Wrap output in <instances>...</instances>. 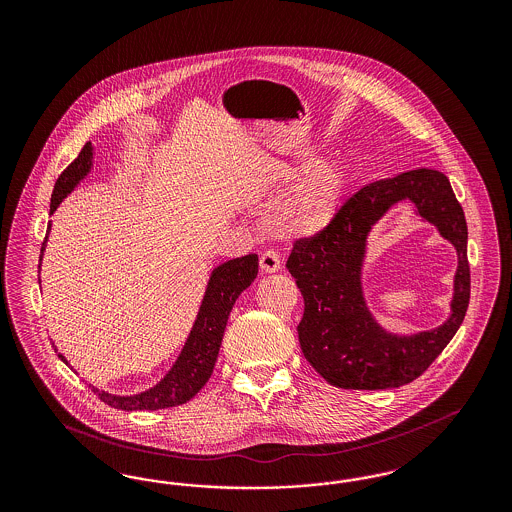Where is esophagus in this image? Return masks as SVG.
Segmentation results:
<instances>
[{
    "label": "esophagus",
    "mask_w": 512,
    "mask_h": 512,
    "mask_svg": "<svg viewBox=\"0 0 512 512\" xmlns=\"http://www.w3.org/2000/svg\"><path fill=\"white\" fill-rule=\"evenodd\" d=\"M259 265H261V270L263 272H278L280 267H282V263H280V255L276 253V251H265L263 255H261V259H259Z\"/></svg>",
    "instance_id": "34e87169"
}]
</instances>
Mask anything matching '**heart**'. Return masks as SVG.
<instances>
[{
	"mask_svg": "<svg viewBox=\"0 0 512 512\" xmlns=\"http://www.w3.org/2000/svg\"><path fill=\"white\" fill-rule=\"evenodd\" d=\"M299 171L301 169H288V176L293 178ZM345 188V171L332 163H320L305 172L286 194L268 207L265 222L278 236H315L338 217Z\"/></svg>",
	"mask_w": 512,
	"mask_h": 512,
	"instance_id": "heart-1",
	"label": "heart"
}]
</instances>
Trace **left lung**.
I'll return each mask as SVG.
<instances>
[{
    "label": "left lung",
    "instance_id": "left-lung-1",
    "mask_svg": "<svg viewBox=\"0 0 512 512\" xmlns=\"http://www.w3.org/2000/svg\"><path fill=\"white\" fill-rule=\"evenodd\" d=\"M403 198H411L417 212L460 255L452 317L413 337L386 333L369 315L360 286L365 238L390 205ZM466 240L463 207L439 171L403 172L351 195L328 228L295 240L286 263L305 301L297 326L305 359L328 384L343 390H388L416 380L463 324L470 301Z\"/></svg>",
    "mask_w": 512,
    "mask_h": 512
}]
</instances>
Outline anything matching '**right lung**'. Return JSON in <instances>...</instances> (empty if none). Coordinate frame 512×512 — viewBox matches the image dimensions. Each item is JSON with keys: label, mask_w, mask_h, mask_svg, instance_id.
Instances as JSON below:
<instances>
[{"label": "right lung", "mask_w": 512, "mask_h": 512, "mask_svg": "<svg viewBox=\"0 0 512 512\" xmlns=\"http://www.w3.org/2000/svg\"><path fill=\"white\" fill-rule=\"evenodd\" d=\"M92 159H94V147L88 142L82 147V151L78 153L73 163L57 178L53 195H51L49 215L55 213L59 203L71 194L74 186L90 172ZM49 228H51V222L48 224V234ZM48 234L42 244V253L46 249ZM257 270H259V257L255 253L226 261L213 270L207 292L203 295L199 313L195 318L194 328L190 332V338L172 366L171 372L155 388L138 395H130V397L111 395L107 391H99L94 386L90 388L103 403L121 411H159V409L184 405L186 401H190L211 378L219 357L220 341L224 336L230 311L238 295L244 292L245 288H249V284L255 280ZM59 357L63 363H67L61 353Z\"/></svg>", "instance_id": "obj_1"}]
</instances>
